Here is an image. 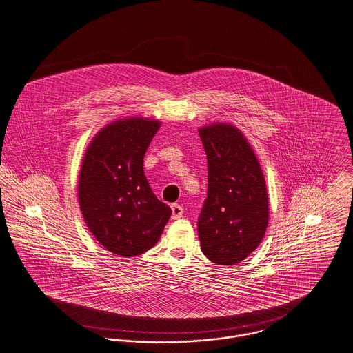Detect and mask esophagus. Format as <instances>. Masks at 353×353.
<instances>
[{"mask_svg":"<svg viewBox=\"0 0 353 353\" xmlns=\"http://www.w3.org/2000/svg\"><path fill=\"white\" fill-rule=\"evenodd\" d=\"M171 210H172V214H171V217H172L174 220H178V219H181V217L183 216V213H185L183 208H182L181 205H178V203H172V205H171Z\"/></svg>","mask_w":353,"mask_h":353,"instance_id":"34e87169","label":"esophagus"}]
</instances>
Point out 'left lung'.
Returning a JSON list of instances; mask_svg holds the SVG:
<instances>
[{"mask_svg":"<svg viewBox=\"0 0 353 353\" xmlns=\"http://www.w3.org/2000/svg\"><path fill=\"white\" fill-rule=\"evenodd\" d=\"M208 157V198L198 219L203 255L234 265L261 243L268 225V194L256 155L240 129L214 123L199 128Z\"/></svg>","mask_w":353,"mask_h":353,"instance_id":"left-lung-1","label":"left lung"}]
</instances>
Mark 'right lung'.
Wrapping results in <instances>:
<instances>
[{
    "label": "right lung",
    "instance_id": "1",
    "mask_svg": "<svg viewBox=\"0 0 353 353\" xmlns=\"http://www.w3.org/2000/svg\"><path fill=\"white\" fill-rule=\"evenodd\" d=\"M159 128V121L145 117L116 120L97 133L83 157L78 179L83 220L97 241L117 256H137L152 248L171 216L143 168Z\"/></svg>",
    "mask_w": 353,
    "mask_h": 353
}]
</instances>
